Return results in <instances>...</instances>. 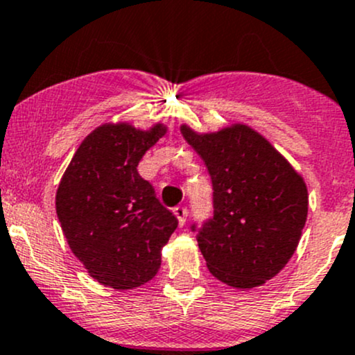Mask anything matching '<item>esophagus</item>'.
<instances>
[{
    "mask_svg": "<svg viewBox=\"0 0 355 355\" xmlns=\"http://www.w3.org/2000/svg\"><path fill=\"white\" fill-rule=\"evenodd\" d=\"M173 214H175V218L178 219V226H184L185 225V219H187V207H184V206H178V207H175L173 209Z\"/></svg>",
    "mask_w": 355,
    "mask_h": 355,
    "instance_id": "obj_1",
    "label": "esophagus"
}]
</instances>
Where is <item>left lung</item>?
Masks as SVG:
<instances>
[{
    "label": "left lung",
    "instance_id": "8db88e82",
    "mask_svg": "<svg viewBox=\"0 0 355 355\" xmlns=\"http://www.w3.org/2000/svg\"><path fill=\"white\" fill-rule=\"evenodd\" d=\"M180 132L206 163L214 190V216L197 236L209 272L236 289L266 284L300 245L308 218L303 175L241 122L214 132L182 124Z\"/></svg>",
    "mask_w": 355,
    "mask_h": 355
}]
</instances>
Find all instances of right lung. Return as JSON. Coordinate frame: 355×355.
<instances>
[{"mask_svg":"<svg viewBox=\"0 0 355 355\" xmlns=\"http://www.w3.org/2000/svg\"><path fill=\"white\" fill-rule=\"evenodd\" d=\"M166 130L162 122L149 129L105 122L81 141L59 182L55 212L62 233L102 286L128 291L151 281L177 230V218L137 173L143 156Z\"/></svg>","mask_w":355,"mask_h":355,"instance_id":"obj_1","label":"right lung"}]
</instances>
